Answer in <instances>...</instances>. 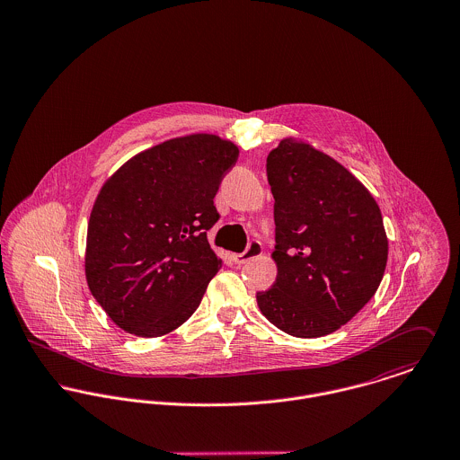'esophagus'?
Listing matches in <instances>:
<instances>
[{"label":"esophagus","instance_id":"esophagus-1","mask_svg":"<svg viewBox=\"0 0 460 460\" xmlns=\"http://www.w3.org/2000/svg\"><path fill=\"white\" fill-rule=\"evenodd\" d=\"M261 254H262V243H261L259 240H252V242L249 243V247H247L245 252L234 254L233 255V259H234L236 264H245L247 261H251V259H254V257Z\"/></svg>","mask_w":460,"mask_h":460}]
</instances>
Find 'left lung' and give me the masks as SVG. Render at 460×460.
Segmentation results:
<instances>
[{
  "label": "left lung",
  "instance_id": "8db88e82",
  "mask_svg": "<svg viewBox=\"0 0 460 460\" xmlns=\"http://www.w3.org/2000/svg\"><path fill=\"white\" fill-rule=\"evenodd\" d=\"M266 174L279 275L257 293V305L289 335H328L353 319L383 280L388 240L381 209L346 167L293 139L270 152Z\"/></svg>",
  "mask_w": 460,
  "mask_h": 460
}]
</instances>
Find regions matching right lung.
<instances>
[{
  "label": "right lung",
  "mask_w": 460,
  "mask_h": 460,
  "mask_svg": "<svg viewBox=\"0 0 460 460\" xmlns=\"http://www.w3.org/2000/svg\"><path fill=\"white\" fill-rule=\"evenodd\" d=\"M238 148L194 134L136 155L102 187L88 224L92 295L125 332L160 337L199 306L222 266L206 233L213 198Z\"/></svg>",
  "instance_id": "right-lung-1"
}]
</instances>
